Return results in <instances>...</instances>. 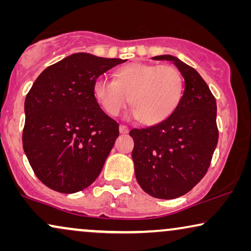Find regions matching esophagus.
Returning a JSON list of instances; mask_svg holds the SVG:
<instances>
[{"label":"esophagus","mask_w":251,"mask_h":251,"mask_svg":"<svg viewBox=\"0 0 251 251\" xmlns=\"http://www.w3.org/2000/svg\"><path fill=\"white\" fill-rule=\"evenodd\" d=\"M119 129H120V132L123 133V135H125V133H128L129 132V128L126 126H125V125L120 126Z\"/></svg>","instance_id":"34e87169"}]
</instances>
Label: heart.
Returning a JSON list of instances; mask_svg holds the SVG:
<instances>
[{"mask_svg":"<svg viewBox=\"0 0 251 251\" xmlns=\"http://www.w3.org/2000/svg\"><path fill=\"white\" fill-rule=\"evenodd\" d=\"M114 81L99 77L94 83V97L106 114L118 116L128 105L132 115L147 126L167 120L179 105L184 78L171 65L131 63L120 67Z\"/></svg>","mask_w":251,"mask_h":251,"instance_id":"1","label":"heart"}]
</instances>
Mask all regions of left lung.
Listing matches in <instances>:
<instances>
[{"label": "left lung", "mask_w": 251, "mask_h": 251, "mask_svg": "<svg viewBox=\"0 0 251 251\" xmlns=\"http://www.w3.org/2000/svg\"><path fill=\"white\" fill-rule=\"evenodd\" d=\"M154 59L174 61L184 77V95L167 120L129 135L140 187L151 197L170 200L190 192L207 174L218 143L217 105L193 67L169 54Z\"/></svg>", "instance_id": "obj_1"}]
</instances>
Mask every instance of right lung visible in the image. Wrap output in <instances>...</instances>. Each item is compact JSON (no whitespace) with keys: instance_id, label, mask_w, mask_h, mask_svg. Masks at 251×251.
I'll list each match as a JSON object with an SVG mask.
<instances>
[{"instance_id":"right-lung-1","label":"right lung","mask_w":251,"mask_h":251,"mask_svg":"<svg viewBox=\"0 0 251 251\" xmlns=\"http://www.w3.org/2000/svg\"><path fill=\"white\" fill-rule=\"evenodd\" d=\"M126 60L74 53L39 75L25 99L23 146L34 174L71 194L96 180L119 137V123L94 97V83Z\"/></svg>"}]
</instances>
